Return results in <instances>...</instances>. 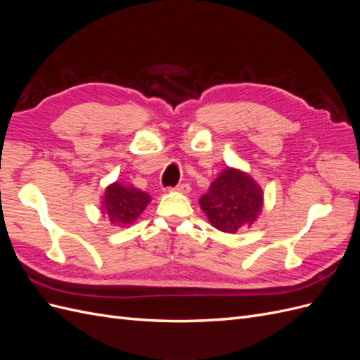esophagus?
I'll return each mask as SVG.
<instances>
[{"instance_id": "obj_1", "label": "esophagus", "mask_w": 360, "mask_h": 360, "mask_svg": "<svg viewBox=\"0 0 360 360\" xmlns=\"http://www.w3.org/2000/svg\"><path fill=\"white\" fill-rule=\"evenodd\" d=\"M171 191L174 192H180V193H188L191 191V186L188 183H181V184H177L176 188H171Z\"/></svg>"}]
</instances>
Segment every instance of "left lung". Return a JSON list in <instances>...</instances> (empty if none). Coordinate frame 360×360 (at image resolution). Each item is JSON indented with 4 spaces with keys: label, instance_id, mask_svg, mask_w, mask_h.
<instances>
[{
    "label": "left lung",
    "instance_id": "1",
    "mask_svg": "<svg viewBox=\"0 0 360 360\" xmlns=\"http://www.w3.org/2000/svg\"><path fill=\"white\" fill-rule=\"evenodd\" d=\"M200 205L217 230L237 233L257 221L263 209V191L246 172L226 168L202 195Z\"/></svg>",
    "mask_w": 360,
    "mask_h": 360
}]
</instances>
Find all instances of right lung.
Wrapping results in <instances>:
<instances>
[{
	"instance_id": "right-lung-1",
	"label": "right lung",
	"mask_w": 360,
	"mask_h": 360,
	"mask_svg": "<svg viewBox=\"0 0 360 360\" xmlns=\"http://www.w3.org/2000/svg\"><path fill=\"white\" fill-rule=\"evenodd\" d=\"M150 200L148 193L115 181L105 191L102 213L111 224L117 226H127L138 219Z\"/></svg>"
}]
</instances>
